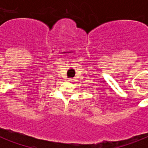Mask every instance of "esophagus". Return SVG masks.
I'll return each mask as SVG.
<instances>
[{
    "mask_svg": "<svg viewBox=\"0 0 148 148\" xmlns=\"http://www.w3.org/2000/svg\"><path fill=\"white\" fill-rule=\"evenodd\" d=\"M68 81H71V82H74V81H76V80H75V79H74V78H70L69 80H68Z\"/></svg>",
    "mask_w": 148,
    "mask_h": 148,
    "instance_id": "esophagus-1",
    "label": "esophagus"
}]
</instances>
